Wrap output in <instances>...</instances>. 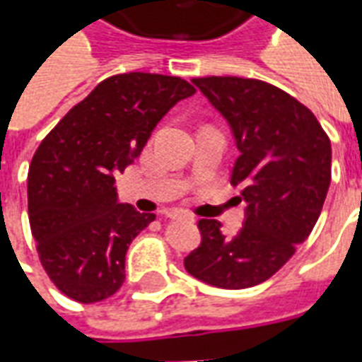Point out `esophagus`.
Wrapping results in <instances>:
<instances>
[{"mask_svg": "<svg viewBox=\"0 0 362 362\" xmlns=\"http://www.w3.org/2000/svg\"><path fill=\"white\" fill-rule=\"evenodd\" d=\"M165 215L168 217V219H188L189 217L188 213H184L182 209H168Z\"/></svg>", "mask_w": 362, "mask_h": 362, "instance_id": "esophagus-1", "label": "esophagus"}]
</instances>
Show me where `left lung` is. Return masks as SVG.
Here are the masks:
<instances>
[{
  "label": "left lung",
  "instance_id": "1",
  "mask_svg": "<svg viewBox=\"0 0 362 362\" xmlns=\"http://www.w3.org/2000/svg\"><path fill=\"white\" fill-rule=\"evenodd\" d=\"M227 119L238 158L230 184L246 202L243 228L223 235L219 221L197 223L202 244L184 258L189 275L219 288H248L279 272L304 243L332 182V143L304 104L266 81L192 79Z\"/></svg>",
  "mask_w": 362,
  "mask_h": 362
}]
</instances>
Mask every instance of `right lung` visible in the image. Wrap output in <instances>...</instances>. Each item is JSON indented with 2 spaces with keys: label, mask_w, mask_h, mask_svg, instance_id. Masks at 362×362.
<instances>
[{
  "label": "right lung",
  "mask_w": 362,
  "mask_h": 362,
  "mask_svg": "<svg viewBox=\"0 0 362 362\" xmlns=\"http://www.w3.org/2000/svg\"><path fill=\"white\" fill-rule=\"evenodd\" d=\"M194 93L180 77L112 75L44 137L28 170V221L44 269L66 296L90 304L122 287L127 248L155 213L119 204L114 174Z\"/></svg>",
  "instance_id": "obj_1"
}]
</instances>
